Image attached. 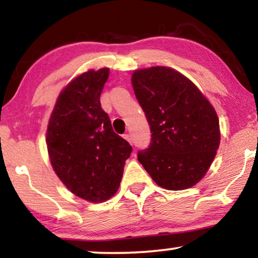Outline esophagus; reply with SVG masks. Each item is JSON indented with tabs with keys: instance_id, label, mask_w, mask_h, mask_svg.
I'll return each instance as SVG.
<instances>
[{
	"instance_id": "esophagus-1",
	"label": "esophagus",
	"mask_w": 258,
	"mask_h": 258,
	"mask_svg": "<svg viewBox=\"0 0 258 258\" xmlns=\"http://www.w3.org/2000/svg\"><path fill=\"white\" fill-rule=\"evenodd\" d=\"M123 138H125V139L127 140V142L131 143V144H132V138H131V136L128 135V133H126V135H123Z\"/></svg>"
}]
</instances>
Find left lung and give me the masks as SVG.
Wrapping results in <instances>:
<instances>
[{
  "instance_id": "1",
  "label": "left lung",
  "mask_w": 258,
  "mask_h": 258,
  "mask_svg": "<svg viewBox=\"0 0 258 258\" xmlns=\"http://www.w3.org/2000/svg\"><path fill=\"white\" fill-rule=\"evenodd\" d=\"M132 86L151 131L138 161L169 190L193 187L204 177L220 143L219 120L197 86L174 69L137 70Z\"/></svg>"
}]
</instances>
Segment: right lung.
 Segmentation results:
<instances>
[{
  "label": "right lung",
  "mask_w": 258,
  "mask_h": 258,
  "mask_svg": "<svg viewBox=\"0 0 258 258\" xmlns=\"http://www.w3.org/2000/svg\"><path fill=\"white\" fill-rule=\"evenodd\" d=\"M109 69L89 70L65 87L46 133L51 164L71 193L90 202L112 198L132 146L113 131L100 102Z\"/></svg>",
  "instance_id": "add662e5"
}]
</instances>
